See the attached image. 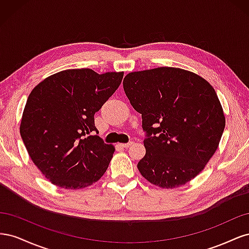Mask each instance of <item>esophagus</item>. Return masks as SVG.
Returning <instances> with one entry per match:
<instances>
[{"label": "esophagus", "mask_w": 249, "mask_h": 249, "mask_svg": "<svg viewBox=\"0 0 249 249\" xmlns=\"http://www.w3.org/2000/svg\"><path fill=\"white\" fill-rule=\"evenodd\" d=\"M133 144H134V142H133V141H130V142H127V143H120V146H123V147L126 148V147H129V146H131V145H133Z\"/></svg>", "instance_id": "1"}]
</instances>
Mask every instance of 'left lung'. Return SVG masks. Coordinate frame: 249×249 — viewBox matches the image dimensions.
Segmentation results:
<instances>
[{
    "instance_id": "obj_1",
    "label": "left lung",
    "mask_w": 249,
    "mask_h": 249,
    "mask_svg": "<svg viewBox=\"0 0 249 249\" xmlns=\"http://www.w3.org/2000/svg\"><path fill=\"white\" fill-rule=\"evenodd\" d=\"M123 84L145 132L146 153L137 165L142 177L170 189L194 178L215 154L225 126L212 85L177 67L130 72Z\"/></svg>"
}]
</instances>
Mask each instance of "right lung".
I'll use <instances>...</instances> for the list:
<instances>
[{
	"mask_svg": "<svg viewBox=\"0 0 249 249\" xmlns=\"http://www.w3.org/2000/svg\"><path fill=\"white\" fill-rule=\"evenodd\" d=\"M123 77V71L66 70L44 79L30 93L20 136L33 163L54 185L77 190L106 172L115 148L95 135L94 114Z\"/></svg>",
	"mask_w": 249,
	"mask_h": 249,
	"instance_id": "right-lung-1",
	"label": "right lung"
}]
</instances>
